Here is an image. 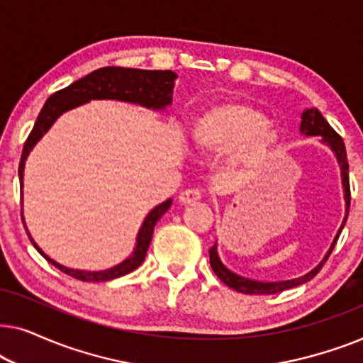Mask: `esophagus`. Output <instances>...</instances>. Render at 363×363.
I'll list each match as a JSON object with an SVG mask.
<instances>
[{"label":"esophagus","mask_w":363,"mask_h":363,"mask_svg":"<svg viewBox=\"0 0 363 363\" xmlns=\"http://www.w3.org/2000/svg\"><path fill=\"white\" fill-rule=\"evenodd\" d=\"M201 198V191L195 190V188H188V190H183L180 195H178V200L183 205H190V203H195Z\"/></svg>","instance_id":"1"}]
</instances>
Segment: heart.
Segmentation results:
<instances>
[{
	"label": "heart",
	"instance_id": "obj_1",
	"mask_svg": "<svg viewBox=\"0 0 363 363\" xmlns=\"http://www.w3.org/2000/svg\"><path fill=\"white\" fill-rule=\"evenodd\" d=\"M196 140L208 152L233 150V160L247 168L264 165L279 148V132L264 112L240 101L220 102L198 117Z\"/></svg>",
	"mask_w": 363,
	"mask_h": 363
}]
</instances>
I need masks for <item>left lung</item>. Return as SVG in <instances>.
Returning a JSON list of instances; mask_svg holds the SVG:
<instances>
[{
    "instance_id": "8db88e82",
    "label": "left lung",
    "mask_w": 363,
    "mask_h": 363,
    "mask_svg": "<svg viewBox=\"0 0 363 363\" xmlns=\"http://www.w3.org/2000/svg\"><path fill=\"white\" fill-rule=\"evenodd\" d=\"M301 132L307 137H322V142H325L332 150L335 152L337 160H339L340 165V172H342V186H344V195H345V218L342 221V226L339 233H337L334 242H332L329 252H327L324 261L320 262L315 269H312L311 272H307L306 276L297 277V279H291V281H279V282H259V281H252V279H246V277H241L231 272L228 267L223 266V262L218 257V251H216V242L210 247V264L211 269L215 271V274L220 277V279L225 282L226 286L233 287V289L238 292H242V294H277V292H282L286 289H291V287L301 286L304 282L311 281L317 272L322 269L324 262L329 259L330 252L334 251L335 242L339 240L342 228L345 226L347 216H349V210H350V182H349V162H347V152H345V145L342 137L337 133L334 128L329 125V122L322 117V113L319 111H306L302 113V122H301Z\"/></svg>"
}]
</instances>
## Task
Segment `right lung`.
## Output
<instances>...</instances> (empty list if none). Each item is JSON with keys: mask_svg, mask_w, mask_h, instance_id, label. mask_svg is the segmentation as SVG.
Returning a JSON list of instances; mask_svg holds the SVG:
<instances>
[{"mask_svg": "<svg viewBox=\"0 0 363 363\" xmlns=\"http://www.w3.org/2000/svg\"><path fill=\"white\" fill-rule=\"evenodd\" d=\"M177 79V74L172 71H143V69H127V67H102L97 69L91 74H87L86 77L79 79V81L72 82L71 86L61 89V91L54 92L51 97L48 99L44 104L41 112L36 118L31 133H29L26 142H24L21 160H19V186L23 188V172H24V162L29 155V152L33 150V147L36 145L39 138L49 130V127L52 125L54 121L61 116L62 112L69 111L81 106L84 102H89L91 99H117V101L123 102H133L140 104L143 107L148 108H163L168 104H172V92H173V81ZM172 205V200L163 201L162 205L153 208L148 213V216L143 221L137 235V246L133 255L116 267H111L107 271H77V269H69L66 266L57 264L56 261H52L51 257H48L44 252L39 250L36 242L33 241V238L29 236L33 246L46 257V259L57 267L59 271H62L64 274L72 276L74 279L86 281V282H102V281H111L116 277L125 276L128 272L135 271L138 266L142 264L145 259L147 250L150 246L152 236H153V228H155L157 221L160 220L168 208ZM23 215V213H21ZM26 228V226H24Z\"/></svg>", "mask_w": 363, "mask_h": 363, "instance_id": "add662e5", "label": "right lung"}]
</instances>
